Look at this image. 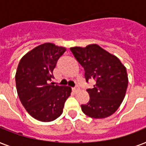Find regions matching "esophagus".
Returning <instances> with one entry per match:
<instances>
[{
	"mask_svg": "<svg viewBox=\"0 0 146 146\" xmlns=\"http://www.w3.org/2000/svg\"><path fill=\"white\" fill-rule=\"evenodd\" d=\"M80 90V86H78V85H76L75 87H73V91L75 92H78Z\"/></svg>",
	"mask_w": 146,
	"mask_h": 146,
	"instance_id": "esophagus-1",
	"label": "esophagus"
}]
</instances>
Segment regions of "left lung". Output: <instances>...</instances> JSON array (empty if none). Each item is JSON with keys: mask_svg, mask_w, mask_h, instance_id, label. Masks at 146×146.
<instances>
[{"mask_svg": "<svg viewBox=\"0 0 146 146\" xmlns=\"http://www.w3.org/2000/svg\"><path fill=\"white\" fill-rule=\"evenodd\" d=\"M70 49L84 68L86 82L90 79L96 80L94 88L86 90L90 99L81 105L82 112L96 119L112 115L122 103L128 86L124 65L116 56L96 44Z\"/></svg>", "mask_w": 146, "mask_h": 146, "instance_id": "1", "label": "left lung"}]
</instances>
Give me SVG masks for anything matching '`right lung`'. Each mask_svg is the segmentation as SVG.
I'll return each mask as SVG.
<instances>
[{
  "mask_svg": "<svg viewBox=\"0 0 146 146\" xmlns=\"http://www.w3.org/2000/svg\"><path fill=\"white\" fill-rule=\"evenodd\" d=\"M66 48L52 43L35 47L22 57L15 76L19 100L33 117L50 122L63 113L71 88L48 84L53 70Z\"/></svg>",
  "mask_w": 146,
  "mask_h": 146,
  "instance_id": "obj_1",
  "label": "right lung"
}]
</instances>
